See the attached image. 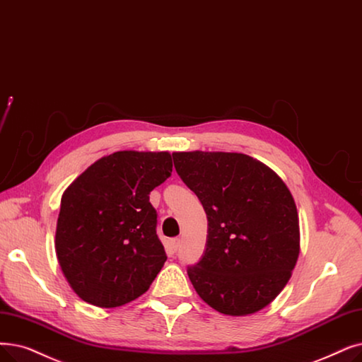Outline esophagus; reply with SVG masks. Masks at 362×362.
Instances as JSON below:
<instances>
[{"instance_id":"esophagus-1","label":"esophagus","mask_w":362,"mask_h":362,"mask_svg":"<svg viewBox=\"0 0 362 362\" xmlns=\"http://www.w3.org/2000/svg\"><path fill=\"white\" fill-rule=\"evenodd\" d=\"M179 247H180V238H175V240H171V248H173V250L177 251V250H179Z\"/></svg>"}]
</instances>
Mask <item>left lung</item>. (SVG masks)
I'll return each mask as SVG.
<instances>
[{"label":"left lung","mask_w":362,"mask_h":362,"mask_svg":"<svg viewBox=\"0 0 362 362\" xmlns=\"http://www.w3.org/2000/svg\"><path fill=\"white\" fill-rule=\"evenodd\" d=\"M177 175L206 210L202 259L187 275L214 310L245 317L287 286L300 253L294 198L276 173L237 152H173Z\"/></svg>","instance_id":"obj_1"}]
</instances>
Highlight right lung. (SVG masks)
Returning a JSON list of instances; mask_svg holds the SVG:
<instances>
[{
	"label": "right lung",
	"instance_id": "1",
	"mask_svg": "<svg viewBox=\"0 0 362 362\" xmlns=\"http://www.w3.org/2000/svg\"><path fill=\"white\" fill-rule=\"evenodd\" d=\"M171 170L170 152L118 151L65 189L54 248L68 284L84 302L117 308L151 287L167 256L149 194Z\"/></svg>",
	"mask_w": 362,
	"mask_h": 362
}]
</instances>
